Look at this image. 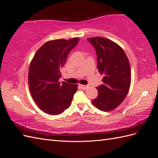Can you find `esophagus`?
<instances>
[{
  "instance_id": "obj_1",
  "label": "esophagus",
  "mask_w": 158,
  "mask_h": 158,
  "mask_svg": "<svg viewBox=\"0 0 158 158\" xmlns=\"http://www.w3.org/2000/svg\"><path fill=\"white\" fill-rule=\"evenodd\" d=\"M79 87L81 88L82 89H86L88 87V85H79Z\"/></svg>"
}]
</instances>
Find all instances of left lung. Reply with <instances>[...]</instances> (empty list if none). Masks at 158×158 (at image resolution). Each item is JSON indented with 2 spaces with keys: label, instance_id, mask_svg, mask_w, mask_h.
I'll return each instance as SVG.
<instances>
[{
  "label": "left lung",
  "instance_id": "1",
  "mask_svg": "<svg viewBox=\"0 0 158 158\" xmlns=\"http://www.w3.org/2000/svg\"><path fill=\"white\" fill-rule=\"evenodd\" d=\"M96 49L98 69L103 84L96 87L98 96L91 101L102 111H111L122 103L129 92L131 71L129 59L119 45L102 37L87 38Z\"/></svg>",
  "mask_w": 158,
  "mask_h": 158
}]
</instances>
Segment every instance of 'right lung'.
I'll return each instance as SVG.
<instances>
[{"mask_svg": "<svg viewBox=\"0 0 158 158\" xmlns=\"http://www.w3.org/2000/svg\"><path fill=\"white\" fill-rule=\"evenodd\" d=\"M78 38L50 40L40 48L29 65L28 84L32 98L43 112L50 115L63 112L71 104L77 85L58 81L69 53Z\"/></svg>", "mask_w": 158, "mask_h": 158, "instance_id": "obj_1", "label": "right lung"}]
</instances>
